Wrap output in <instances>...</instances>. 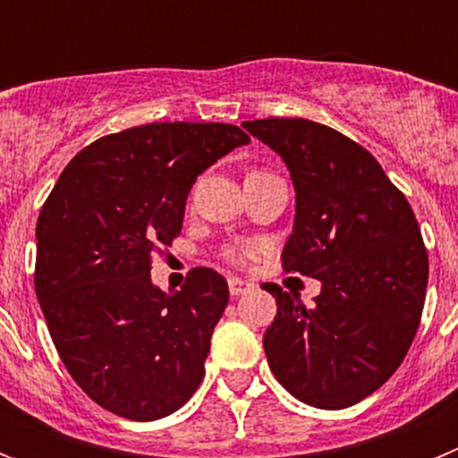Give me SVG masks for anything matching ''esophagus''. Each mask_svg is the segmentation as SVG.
<instances>
[{"label":"esophagus","instance_id":"1","mask_svg":"<svg viewBox=\"0 0 458 458\" xmlns=\"http://www.w3.org/2000/svg\"><path fill=\"white\" fill-rule=\"evenodd\" d=\"M252 282H248V279H241V277H229V291H232V295H242L248 293V291H252Z\"/></svg>","mask_w":458,"mask_h":458}]
</instances>
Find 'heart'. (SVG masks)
<instances>
[{
  "instance_id": "1",
  "label": "heart",
  "mask_w": 458,
  "mask_h": 458,
  "mask_svg": "<svg viewBox=\"0 0 458 458\" xmlns=\"http://www.w3.org/2000/svg\"><path fill=\"white\" fill-rule=\"evenodd\" d=\"M254 254L252 248H229L226 250V257L232 259V261H236V264H242V261H248L250 257Z\"/></svg>"
}]
</instances>
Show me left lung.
I'll list each match as a JSON object with an SVG mask.
<instances>
[{
    "instance_id": "left-lung-1",
    "label": "left lung",
    "mask_w": 458,
    "mask_h": 458,
    "mask_svg": "<svg viewBox=\"0 0 458 458\" xmlns=\"http://www.w3.org/2000/svg\"><path fill=\"white\" fill-rule=\"evenodd\" d=\"M242 128L291 172L293 233L286 273L321 282L307 307L277 284V317L264 335L275 378L302 403L339 411L378 390L418 333L428 259L411 204L374 156L307 119H257Z\"/></svg>"
}]
</instances>
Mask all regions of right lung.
<instances>
[{"label":"right lung","mask_w":458,"mask_h":458,"mask_svg":"<svg viewBox=\"0 0 458 458\" xmlns=\"http://www.w3.org/2000/svg\"><path fill=\"white\" fill-rule=\"evenodd\" d=\"M250 137L232 123H148L72 157L36 222L34 286L72 380L98 406L151 422L204 378L229 302L220 273L194 268L176 293L151 282V254L181 233L192 183Z\"/></svg>","instance_id":"obj_1"}]
</instances>
